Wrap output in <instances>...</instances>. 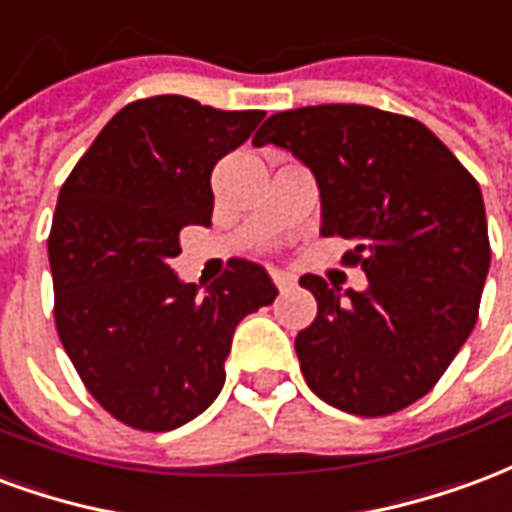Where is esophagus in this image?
<instances>
[{
	"label": "esophagus",
	"instance_id": "1",
	"mask_svg": "<svg viewBox=\"0 0 512 512\" xmlns=\"http://www.w3.org/2000/svg\"><path fill=\"white\" fill-rule=\"evenodd\" d=\"M270 278H272V283H275V289H278V292H289V289H294V286H297L294 275H289V272L272 270Z\"/></svg>",
	"mask_w": 512,
	"mask_h": 512
}]
</instances>
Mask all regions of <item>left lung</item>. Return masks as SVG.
I'll return each instance as SVG.
<instances>
[{"mask_svg":"<svg viewBox=\"0 0 512 512\" xmlns=\"http://www.w3.org/2000/svg\"><path fill=\"white\" fill-rule=\"evenodd\" d=\"M253 144L289 149L313 171L322 237L354 240L343 264L368 278L365 292L300 278L319 305L294 341L308 387L360 417L412 406L477 322L491 264L477 179L423 122L371 106L281 111Z\"/></svg>","mask_w":512,"mask_h":512,"instance_id":"left-lung-1","label":"left lung"}]
</instances>
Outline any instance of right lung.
I'll return each instance as SVG.
<instances>
[{
    "instance_id": "1",
    "label": "right lung",
    "mask_w": 512,
    "mask_h": 512,
    "mask_svg": "<svg viewBox=\"0 0 512 512\" xmlns=\"http://www.w3.org/2000/svg\"><path fill=\"white\" fill-rule=\"evenodd\" d=\"M261 119L182 95L133 100L59 190L48 234L59 341L92 398L136 431L204 412L226 382L234 327L278 294L245 259L204 292L171 270L182 226H210L215 163Z\"/></svg>"
}]
</instances>
